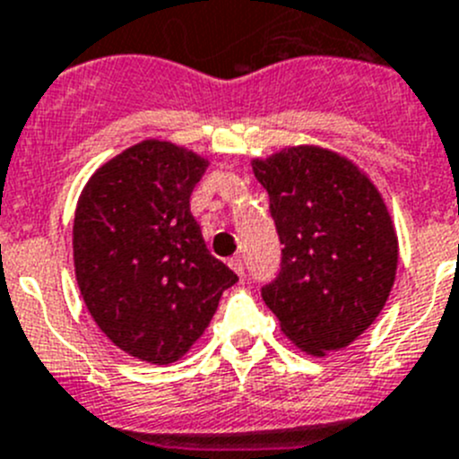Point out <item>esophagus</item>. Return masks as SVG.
Returning a JSON list of instances; mask_svg holds the SVG:
<instances>
[{
  "mask_svg": "<svg viewBox=\"0 0 459 459\" xmlns=\"http://www.w3.org/2000/svg\"><path fill=\"white\" fill-rule=\"evenodd\" d=\"M230 265H232V270L238 274V277H246V261H243V256H234V259H230Z\"/></svg>",
  "mask_w": 459,
  "mask_h": 459,
  "instance_id": "34e87169",
  "label": "esophagus"
}]
</instances>
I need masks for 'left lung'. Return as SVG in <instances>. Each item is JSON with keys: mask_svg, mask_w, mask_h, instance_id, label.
Here are the masks:
<instances>
[{"mask_svg": "<svg viewBox=\"0 0 459 459\" xmlns=\"http://www.w3.org/2000/svg\"><path fill=\"white\" fill-rule=\"evenodd\" d=\"M252 169L283 246L261 298L304 351L347 347L394 283L399 246L385 203L351 161L322 148H288Z\"/></svg>", "mask_w": 459, "mask_h": 459, "instance_id": "1", "label": "left lung"}]
</instances>
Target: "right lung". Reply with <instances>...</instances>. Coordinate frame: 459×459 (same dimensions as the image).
Returning <instances> with one entry per match:
<instances>
[{"mask_svg":"<svg viewBox=\"0 0 459 459\" xmlns=\"http://www.w3.org/2000/svg\"><path fill=\"white\" fill-rule=\"evenodd\" d=\"M195 152L142 142L103 164L74 218V265L99 329L130 356L169 365L189 351L237 274L204 246L189 198Z\"/></svg>","mask_w":459,"mask_h":459,"instance_id":"obj_1","label":"right lung"}]
</instances>
